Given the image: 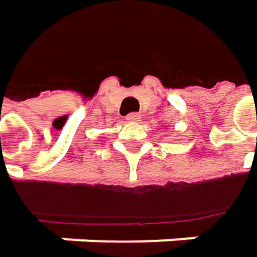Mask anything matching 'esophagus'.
Wrapping results in <instances>:
<instances>
[{
  "label": "esophagus",
  "instance_id": "esophagus-1",
  "mask_svg": "<svg viewBox=\"0 0 257 257\" xmlns=\"http://www.w3.org/2000/svg\"><path fill=\"white\" fill-rule=\"evenodd\" d=\"M139 117H140V115H139L138 112H130V114L125 115V119H127V121H136V119H139Z\"/></svg>",
  "mask_w": 257,
  "mask_h": 257
}]
</instances>
